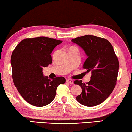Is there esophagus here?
<instances>
[{"label": "esophagus", "mask_w": 132, "mask_h": 132, "mask_svg": "<svg viewBox=\"0 0 132 132\" xmlns=\"http://www.w3.org/2000/svg\"><path fill=\"white\" fill-rule=\"evenodd\" d=\"M66 81L68 83L71 84V85H74V81H72V80H71V79H67Z\"/></svg>", "instance_id": "obj_1"}]
</instances>
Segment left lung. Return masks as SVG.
<instances>
[{
    "mask_svg": "<svg viewBox=\"0 0 132 132\" xmlns=\"http://www.w3.org/2000/svg\"><path fill=\"white\" fill-rule=\"evenodd\" d=\"M83 49L87 58L83 64L86 72H91L90 81L82 83L76 80L74 84L81 86L82 92L77 101L86 106L101 104L110 96L116 85L119 63L110 42L104 38L85 35L72 40Z\"/></svg>",
    "mask_w": 132,
    "mask_h": 132,
    "instance_id": "left-lung-1",
    "label": "left lung"
}]
</instances>
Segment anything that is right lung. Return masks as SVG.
I'll return each mask as SVG.
<instances>
[{
  "label": "right lung",
  "mask_w": 132,
  "mask_h": 132,
  "mask_svg": "<svg viewBox=\"0 0 132 132\" xmlns=\"http://www.w3.org/2000/svg\"><path fill=\"white\" fill-rule=\"evenodd\" d=\"M47 37L28 38L21 41L11 58L12 79L22 98L35 106H43L54 99L58 85L66 81L64 77L52 80L43 76V67L52 64L51 53L62 43Z\"/></svg>",
  "instance_id": "add662e5"
}]
</instances>
